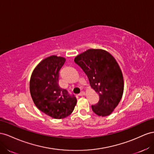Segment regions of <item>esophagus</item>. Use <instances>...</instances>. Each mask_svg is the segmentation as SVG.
I'll list each match as a JSON object with an SVG mask.
<instances>
[{"instance_id":"esophagus-1","label":"esophagus","mask_w":154,"mask_h":154,"mask_svg":"<svg viewBox=\"0 0 154 154\" xmlns=\"http://www.w3.org/2000/svg\"><path fill=\"white\" fill-rule=\"evenodd\" d=\"M86 95V93L85 91H82L81 93L79 94V95H80V96H83V95Z\"/></svg>"}]
</instances>
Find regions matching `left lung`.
<instances>
[{"instance_id": "8db88e82", "label": "left lung", "mask_w": 154, "mask_h": 154, "mask_svg": "<svg viewBox=\"0 0 154 154\" xmlns=\"http://www.w3.org/2000/svg\"><path fill=\"white\" fill-rule=\"evenodd\" d=\"M75 63L88 77L90 85L99 95V102L92 105L99 116H108L113 112L122 98L124 80L116 60L108 51L89 49L78 55Z\"/></svg>"}]
</instances>
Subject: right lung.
<instances>
[{
  "label": "right lung",
  "mask_w": 154,
  "mask_h": 154,
  "mask_svg": "<svg viewBox=\"0 0 154 154\" xmlns=\"http://www.w3.org/2000/svg\"><path fill=\"white\" fill-rule=\"evenodd\" d=\"M66 61L63 57L52 55L43 59L31 76L29 90L33 101L41 112L54 119L69 116L77 99L59 85V71Z\"/></svg>",
  "instance_id": "obj_1"
}]
</instances>
